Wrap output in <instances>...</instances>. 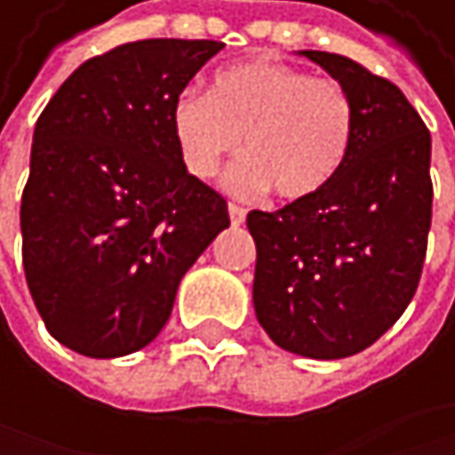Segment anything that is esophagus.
Instances as JSON below:
<instances>
[{
	"mask_svg": "<svg viewBox=\"0 0 455 455\" xmlns=\"http://www.w3.org/2000/svg\"><path fill=\"white\" fill-rule=\"evenodd\" d=\"M229 218H232L235 226H240V223L245 220V210H243L240 204H229Z\"/></svg>",
	"mask_w": 455,
	"mask_h": 455,
	"instance_id": "34e87169",
	"label": "esophagus"
}]
</instances>
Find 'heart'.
Instances as JSON below:
<instances>
[{
  "mask_svg": "<svg viewBox=\"0 0 455 455\" xmlns=\"http://www.w3.org/2000/svg\"><path fill=\"white\" fill-rule=\"evenodd\" d=\"M172 133L185 169L212 177L226 155H248L226 172L237 196L275 188L286 202L314 196L339 174L355 133L344 84L273 60L226 68L212 92L182 90L172 103Z\"/></svg>",
  "mask_w": 455,
  "mask_h": 455,
  "instance_id": "heart-1",
  "label": "heart"
}]
</instances>
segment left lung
<instances>
[{
  "label": "left lung",
  "instance_id": "1",
  "mask_svg": "<svg viewBox=\"0 0 455 455\" xmlns=\"http://www.w3.org/2000/svg\"><path fill=\"white\" fill-rule=\"evenodd\" d=\"M300 54L344 84L355 133L319 194L248 212L253 308L281 349L339 360L371 347L415 297L431 229V133L393 81L341 54Z\"/></svg>",
  "mask_w": 455,
  "mask_h": 455
}]
</instances>
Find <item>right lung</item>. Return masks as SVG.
<instances>
[{"label": "right lung", "instance_id": "1", "mask_svg": "<svg viewBox=\"0 0 455 455\" xmlns=\"http://www.w3.org/2000/svg\"><path fill=\"white\" fill-rule=\"evenodd\" d=\"M223 43L155 37L86 60L43 108L21 196L24 273L48 333L86 357L144 349L229 226L188 174L172 103Z\"/></svg>", "mask_w": 455, "mask_h": 455}]
</instances>
